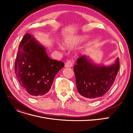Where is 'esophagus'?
Masks as SVG:
<instances>
[{"label":"esophagus","mask_w":133,"mask_h":133,"mask_svg":"<svg viewBox=\"0 0 133 133\" xmlns=\"http://www.w3.org/2000/svg\"><path fill=\"white\" fill-rule=\"evenodd\" d=\"M73 66V62L71 60H67L65 63V67H71Z\"/></svg>","instance_id":"1"}]
</instances>
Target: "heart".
<instances>
[{
    "label": "heart",
    "mask_w": 133,
    "mask_h": 133,
    "mask_svg": "<svg viewBox=\"0 0 133 133\" xmlns=\"http://www.w3.org/2000/svg\"><path fill=\"white\" fill-rule=\"evenodd\" d=\"M86 36H80L76 38L75 39H72L71 40H67L65 41V45L67 47H71L74 44H75L76 43H78V42L82 41L86 39ZM62 47V46H60Z\"/></svg>",
    "instance_id": "heart-1"
}]
</instances>
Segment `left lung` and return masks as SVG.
<instances>
[{"label": "left lung", "mask_w": 133, "mask_h": 133, "mask_svg": "<svg viewBox=\"0 0 133 133\" xmlns=\"http://www.w3.org/2000/svg\"><path fill=\"white\" fill-rule=\"evenodd\" d=\"M119 68L118 58L113 65L106 66L95 65L86 55L81 56L74 66L79 93L90 99L102 96L113 85Z\"/></svg>", "instance_id": "left-lung-1"}]
</instances>
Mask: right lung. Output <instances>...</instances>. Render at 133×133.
<instances>
[{"mask_svg":"<svg viewBox=\"0 0 133 133\" xmlns=\"http://www.w3.org/2000/svg\"><path fill=\"white\" fill-rule=\"evenodd\" d=\"M64 67V62L48 57L45 48L31 34L24 36L19 44L15 69L19 85L26 93L33 96L47 93L55 75Z\"/></svg>","mask_w":133,"mask_h":133,"instance_id":"1","label":"right lung"}]
</instances>
